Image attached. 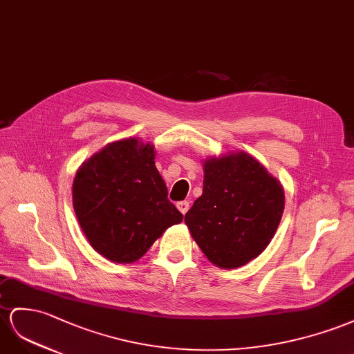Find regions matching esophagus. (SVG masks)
Returning a JSON list of instances; mask_svg holds the SVG:
<instances>
[{"mask_svg":"<svg viewBox=\"0 0 354 354\" xmlns=\"http://www.w3.org/2000/svg\"><path fill=\"white\" fill-rule=\"evenodd\" d=\"M176 207H178V209H179V212H180V214L185 215V214H187V211L189 209V203H188L187 201L178 202V203H176Z\"/></svg>","mask_w":354,"mask_h":354,"instance_id":"1","label":"esophagus"}]
</instances>
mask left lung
I'll return each mask as SVG.
<instances>
[{
    "instance_id": "left-lung-1",
    "label": "left lung",
    "mask_w": 354,
    "mask_h": 354,
    "mask_svg": "<svg viewBox=\"0 0 354 354\" xmlns=\"http://www.w3.org/2000/svg\"><path fill=\"white\" fill-rule=\"evenodd\" d=\"M203 171V193L185 214L187 227L215 266L247 265L274 238L284 211V189L247 152L207 158Z\"/></svg>"
}]
</instances>
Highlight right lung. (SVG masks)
Returning a JSON list of instances; mask_svg holds the SVG:
<instances>
[{"label":"right lung","mask_w":354,"mask_h":354,"mask_svg":"<svg viewBox=\"0 0 354 354\" xmlns=\"http://www.w3.org/2000/svg\"><path fill=\"white\" fill-rule=\"evenodd\" d=\"M153 160V145L130 138L106 145L76 171L73 207L80 229L91 247L115 263L139 260L184 218L167 198Z\"/></svg>","instance_id":"1"}]
</instances>
